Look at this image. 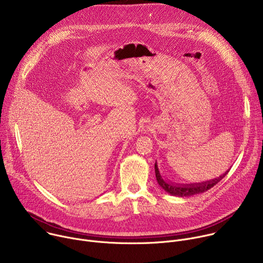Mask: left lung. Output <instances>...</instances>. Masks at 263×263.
Listing matches in <instances>:
<instances>
[{
	"label": "left lung",
	"instance_id": "1",
	"mask_svg": "<svg viewBox=\"0 0 263 263\" xmlns=\"http://www.w3.org/2000/svg\"><path fill=\"white\" fill-rule=\"evenodd\" d=\"M229 170L222 174L221 176L209 180V181H204V182H199V183H191V184H178L171 182L168 180H165L158 168L157 161L155 162V175H156V180L158 184L160 185L161 189H163L167 194L175 196V197H191L197 194H202L205 193L206 191L210 190L211 187H213L216 183H218L224 176L228 174Z\"/></svg>",
	"mask_w": 263,
	"mask_h": 263
}]
</instances>
